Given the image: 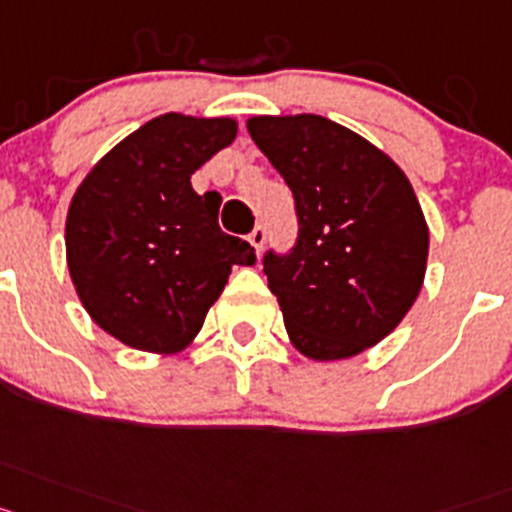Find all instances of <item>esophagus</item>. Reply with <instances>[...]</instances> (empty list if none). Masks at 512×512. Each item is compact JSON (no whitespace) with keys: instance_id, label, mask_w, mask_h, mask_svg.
Listing matches in <instances>:
<instances>
[{"instance_id":"esophagus-1","label":"esophagus","mask_w":512,"mask_h":512,"mask_svg":"<svg viewBox=\"0 0 512 512\" xmlns=\"http://www.w3.org/2000/svg\"><path fill=\"white\" fill-rule=\"evenodd\" d=\"M265 239H268V234H265V226H255L250 234V244L255 247V252H262V247H265Z\"/></svg>"}]
</instances>
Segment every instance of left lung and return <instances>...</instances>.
<instances>
[{
    "mask_svg": "<svg viewBox=\"0 0 512 512\" xmlns=\"http://www.w3.org/2000/svg\"><path fill=\"white\" fill-rule=\"evenodd\" d=\"M247 131L299 213L291 255H265L291 345L319 363L379 345L412 309L428 268V221L407 175L322 115H252Z\"/></svg>",
    "mask_w": 512,
    "mask_h": 512,
    "instance_id": "1",
    "label": "left lung"
}]
</instances>
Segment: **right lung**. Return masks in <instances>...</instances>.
I'll return each mask as SVG.
<instances>
[{"instance_id":"right-lung-1","label":"right lung","mask_w":512,"mask_h":512,"mask_svg":"<svg viewBox=\"0 0 512 512\" xmlns=\"http://www.w3.org/2000/svg\"><path fill=\"white\" fill-rule=\"evenodd\" d=\"M237 139L229 115L164 113L87 172L66 213V265L92 322L133 350L175 355L198 337L231 265L255 250L219 229V193L190 175Z\"/></svg>"}]
</instances>
